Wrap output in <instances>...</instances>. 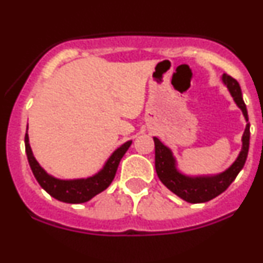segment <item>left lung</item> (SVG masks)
<instances>
[{"instance_id": "left-lung-1", "label": "left lung", "mask_w": 263, "mask_h": 263, "mask_svg": "<svg viewBox=\"0 0 263 263\" xmlns=\"http://www.w3.org/2000/svg\"><path fill=\"white\" fill-rule=\"evenodd\" d=\"M221 79L234 98V101L242 111L247 122L249 115H247V108L243 102L240 85L234 78L228 74L222 75ZM153 140H155L156 148V172L159 180L171 192H173L174 194L188 203H205L225 192L245 165L250 147V123L246 125L245 132L242 135V148H241L236 161L232 163L225 172L216 174V176L189 177L182 174L177 170L176 158L173 157L172 151L167 146H164L157 137H153Z\"/></svg>"}]
</instances>
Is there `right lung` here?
Masks as SVG:
<instances>
[{"label":"right lung","instance_id":"add662e5","mask_svg":"<svg viewBox=\"0 0 263 263\" xmlns=\"http://www.w3.org/2000/svg\"><path fill=\"white\" fill-rule=\"evenodd\" d=\"M28 128V126H27ZM26 143V153L28 163L31 165V170L34 174L35 179L39 183V185L43 188L45 192L57 200L64 201V203L70 204H80L89 201L90 199L98 195L99 193L104 192L105 189L110 185L111 182L114 180L115 174H116L119 163L121 161L123 155L128 147L131 146L132 141H127L120 146L110 158L107 159L102 170L96 173L95 176L89 178H81V179H70V180H63L54 178L45 172L43 168L39 165L37 159L33 156L31 146H29V138L28 134H26L25 137Z\"/></svg>","mask_w":263,"mask_h":263}]
</instances>
